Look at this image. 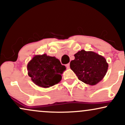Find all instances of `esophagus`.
<instances>
[{"mask_svg": "<svg viewBox=\"0 0 125 125\" xmlns=\"http://www.w3.org/2000/svg\"><path fill=\"white\" fill-rule=\"evenodd\" d=\"M66 66L67 68H69L70 67V63H67L66 64Z\"/></svg>", "mask_w": 125, "mask_h": 125, "instance_id": "34e87169", "label": "esophagus"}]
</instances>
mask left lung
<instances>
[{
  "mask_svg": "<svg viewBox=\"0 0 125 125\" xmlns=\"http://www.w3.org/2000/svg\"><path fill=\"white\" fill-rule=\"evenodd\" d=\"M70 63L71 69L80 81L89 85H95L106 73L108 64L105 58L96 53L82 50L76 53Z\"/></svg>",
  "mask_w": 125,
  "mask_h": 125,
  "instance_id": "left-lung-1",
  "label": "left lung"
}]
</instances>
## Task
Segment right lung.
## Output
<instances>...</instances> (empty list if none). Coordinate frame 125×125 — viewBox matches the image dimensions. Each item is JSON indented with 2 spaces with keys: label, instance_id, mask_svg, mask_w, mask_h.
I'll list each match as a JSON object with an SVG mask.
<instances>
[{
  "label": "right lung",
  "instance_id": "right-lung-1",
  "mask_svg": "<svg viewBox=\"0 0 125 125\" xmlns=\"http://www.w3.org/2000/svg\"><path fill=\"white\" fill-rule=\"evenodd\" d=\"M28 75L35 84L42 87H49L58 83L66 67L55 57L35 55L28 63Z\"/></svg>",
  "mask_w": 125,
  "mask_h": 125
}]
</instances>
